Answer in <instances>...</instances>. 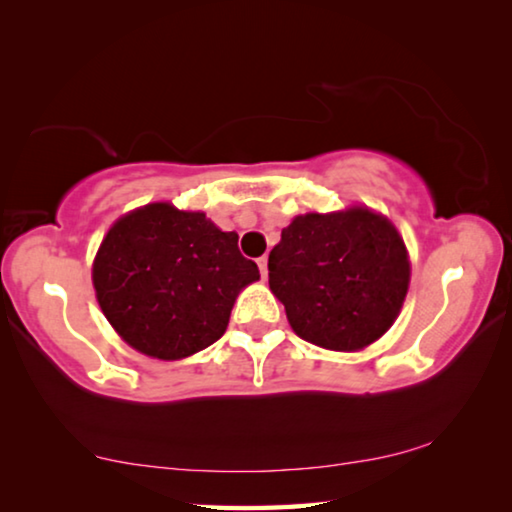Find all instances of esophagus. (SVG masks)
I'll return each instance as SVG.
<instances>
[{"label": "esophagus", "mask_w": 512, "mask_h": 512, "mask_svg": "<svg viewBox=\"0 0 512 512\" xmlns=\"http://www.w3.org/2000/svg\"><path fill=\"white\" fill-rule=\"evenodd\" d=\"M257 266H259V273H262V278H266V275H269V257H259Z\"/></svg>", "instance_id": "esophagus-1"}]
</instances>
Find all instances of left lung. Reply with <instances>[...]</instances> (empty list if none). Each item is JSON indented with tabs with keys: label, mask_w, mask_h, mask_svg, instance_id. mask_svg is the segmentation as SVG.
I'll return each mask as SVG.
<instances>
[{
	"label": "left lung",
	"mask_w": 512,
	"mask_h": 512,
	"mask_svg": "<svg viewBox=\"0 0 512 512\" xmlns=\"http://www.w3.org/2000/svg\"><path fill=\"white\" fill-rule=\"evenodd\" d=\"M410 285L401 234L367 207L296 216L269 255V287L305 342L360 351L392 326Z\"/></svg>",
	"instance_id": "left-lung-1"
}]
</instances>
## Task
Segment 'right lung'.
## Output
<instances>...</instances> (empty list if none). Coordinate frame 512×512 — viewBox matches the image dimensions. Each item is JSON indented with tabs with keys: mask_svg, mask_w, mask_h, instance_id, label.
I'll return each mask as SVG.
<instances>
[{
	"mask_svg": "<svg viewBox=\"0 0 512 512\" xmlns=\"http://www.w3.org/2000/svg\"><path fill=\"white\" fill-rule=\"evenodd\" d=\"M237 232L152 202L113 223L93 262L104 316L150 358L182 360L223 337L239 291L259 280Z\"/></svg>",
	"mask_w": 512,
	"mask_h": 512,
	"instance_id": "obj_1",
	"label": "right lung"
}]
</instances>
